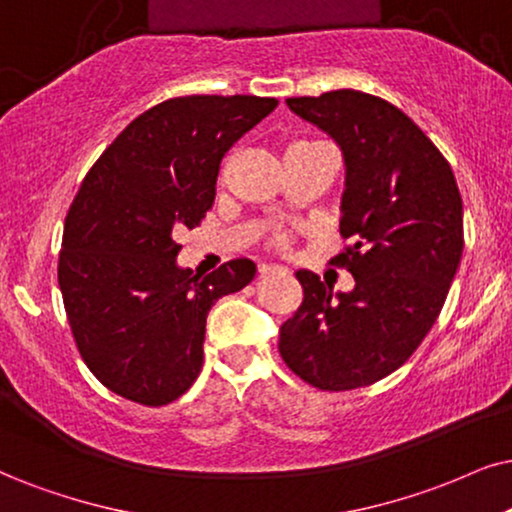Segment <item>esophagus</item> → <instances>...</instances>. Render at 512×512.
Returning <instances> with one entry per match:
<instances>
[{
    "label": "esophagus",
    "instance_id": "obj_1",
    "mask_svg": "<svg viewBox=\"0 0 512 512\" xmlns=\"http://www.w3.org/2000/svg\"><path fill=\"white\" fill-rule=\"evenodd\" d=\"M274 271H281V267H276V264H260V276L274 274Z\"/></svg>",
    "mask_w": 512,
    "mask_h": 512
}]
</instances>
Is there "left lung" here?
<instances>
[{"mask_svg":"<svg viewBox=\"0 0 512 512\" xmlns=\"http://www.w3.org/2000/svg\"><path fill=\"white\" fill-rule=\"evenodd\" d=\"M286 103L345 158L340 234L352 243L333 264L354 288L297 271L304 297L278 352L304 383L357 390L397 371L437 321L461 264L463 200L444 155L392 103L354 89Z\"/></svg>","mask_w":512,"mask_h":512,"instance_id":"8db88e82","label":"left lung"}]
</instances>
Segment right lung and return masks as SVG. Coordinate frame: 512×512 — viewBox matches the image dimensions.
I'll return each instance as SVG.
<instances>
[{"label":"right lung","mask_w":512,"mask_h":512,"mask_svg":"<svg viewBox=\"0 0 512 512\" xmlns=\"http://www.w3.org/2000/svg\"><path fill=\"white\" fill-rule=\"evenodd\" d=\"M262 96H179L132 120L70 205L58 286L84 364L144 406L179 399L203 368L205 321L255 278L231 260L200 278L177 264L181 229L212 208L226 151L274 111Z\"/></svg>","instance_id":"add662e5"}]
</instances>
